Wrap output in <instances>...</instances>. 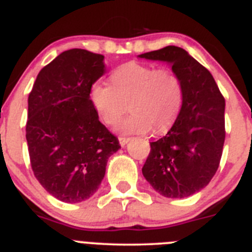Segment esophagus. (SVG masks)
<instances>
[{
  "label": "esophagus",
  "mask_w": 252,
  "mask_h": 252,
  "mask_svg": "<svg viewBox=\"0 0 252 252\" xmlns=\"http://www.w3.org/2000/svg\"><path fill=\"white\" fill-rule=\"evenodd\" d=\"M119 141H120V145H121V146L124 147L125 145H126L128 141H130V138H128V137H119Z\"/></svg>",
  "instance_id": "esophagus-1"
}]
</instances>
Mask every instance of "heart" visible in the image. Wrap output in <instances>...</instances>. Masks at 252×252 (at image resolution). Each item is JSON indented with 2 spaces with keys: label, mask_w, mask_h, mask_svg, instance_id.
Masks as SVG:
<instances>
[{
  "label": "heart",
  "mask_w": 252,
  "mask_h": 252,
  "mask_svg": "<svg viewBox=\"0 0 252 252\" xmlns=\"http://www.w3.org/2000/svg\"><path fill=\"white\" fill-rule=\"evenodd\" d=\"M112 86L96 81L90 89V102L106 125H115L125 111L132 114L121 121L122 133L165 132L176 121L184 101V87L170 68L131 61L115 68L110 75Z\"/></svg>",
  "instance_id": "obj_1"
}]
</instances>
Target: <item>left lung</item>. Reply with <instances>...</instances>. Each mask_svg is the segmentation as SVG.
<instances>
[{"instance_id":"obj_1","label":"left lung","mask_w":252,"mask_h":252,"mask_svg":"<svg viewBox=\"0 0 252 252\" xmlns=\"http://www.w3.org/2000/svg\"><path fill=\"white\" fill-rule=\"evenodd\" d=\"M163 61L184 87L181 110L163 137L150 142L142 175L160 195L184 198L207 186L218 171L225 142V98L207 68L176 46L138 55Z\"/></svg>"}]
</instances>
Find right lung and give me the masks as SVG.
<instances>
[{
  "instance_id": "obj_1",
  "label": "right lung",
  "mask_w": 252,
  "mask_h": 252,
  "mask_svg": "<svg viewBox=\"0 0 252 252\" xmlns=\"http://www.w3.org/2000/svg\"><path fill=\"white\" fill-rule=\"evenodd\" d=\"M105 71L102 55L67 50L40 71L29 94L32 171L60 201L91 197L105 177L108 158L121 149L90 102V89Z\"/></svg>"
}]
</instances>
